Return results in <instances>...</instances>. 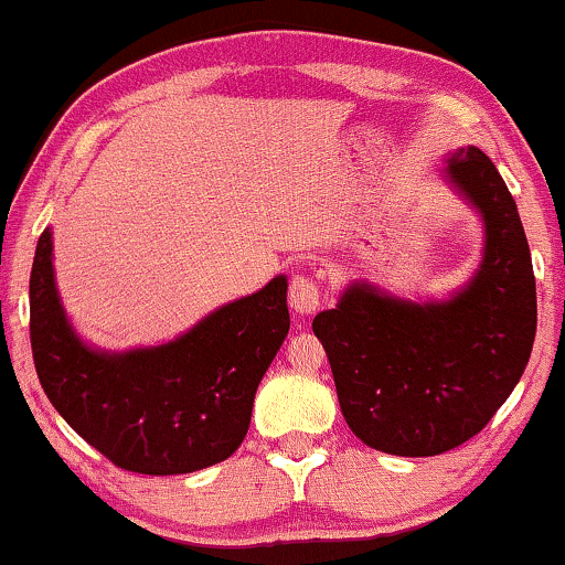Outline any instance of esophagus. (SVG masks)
<instances>
[{"label": "esophagus", "mask_w": 565, "mask_h": 565, "mask_svg": "<svg viewBox=\"0 0 565 565\" xmlns=\"http://www.w3.org/2000/svg\"><path fill=\"white\" fill-rule=\"evenodd\" d=\"M289 305L301 317L315 315L319 309V284L309 276H294L289 286Z\"/></svg>", "instance_id": "obj_1"}]
</instances>
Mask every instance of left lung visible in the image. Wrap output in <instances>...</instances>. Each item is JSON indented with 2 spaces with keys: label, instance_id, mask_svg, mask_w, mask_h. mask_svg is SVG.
Returning <instances> with one entry per match:
<instances>
[{
  "label": "left lung",
  "instance_id": "obj_1",
  "mask_svg": "<svg viewBox=\"0 0 565 565\" xmlns=\"http://www.w3.org/2000/svg\"><path fill=\"white\" fill-rule=\"evenodd\" d=\"M444 162V180L482 217L471 279L426 301L352 281L311 322L352 434L395 457H436L482 431L523 377L535 340L533 260L508 184L477 147Z\"/></svg>",
  "mask_w": 565,
  "mask_h": 565
}]
</instances>
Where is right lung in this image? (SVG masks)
Returning <instances> with one entry per match:
<instances>
[{
	"label": "right lung",
	"mask_w": 565,
	"mask_h": 565,
	"mask_svg": "<svg viewBox=\"0 0 565 565\" xmlns=\"http://www.w3.org/2000/svg\"><path fill=\"white\" fill-rule=\"evenodd\" d=\"M286 332V276H276L164 344L94 348L57 294L53 231L38 241L30 342L40 385L67 426L121 469L190 475L228 459L246 439L258 383Z\"/></svg>",
	"instance_id": "obj_1"
}]
</instances>
